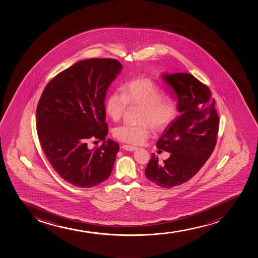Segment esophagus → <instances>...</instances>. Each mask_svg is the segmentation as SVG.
Returning a JSON list of instances; mask_svg holds the SVG:
<instances>
[{"mask_svg":"<svg viewBox=\"0 0 258 258\" xmlns=\"http://www.w3.org/2000/svg\"><path fill=\"white\" fill-rule=\"evenodd\" d=\"M122 149L128 151V152H134V151H136V150L137 149V147L130 146V145H123V146H122Z\"/></svg>","mask_w":258,"mask_h":258,"instance_id":"34e87169","label":"esophagus"}]
</instances>
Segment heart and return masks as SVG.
<instances>
[{"instance_id": "heart-1", "label": "heart", "mask_w": 258, "mask_h": 258, "mask_svg": "<svg viewBox=\"0 0 258 258\" xmlns=\"http://www.w3.org/2000/svg\"><path fill=\"white\" fill-rule=\"evenodd\" d=\"M127 105L142 107L140 121L143 124H123L114 131V136L125 143L141 145L149 138L151 126L160 131L169 126L177 113L176 102L171 95L161 93V88L151 79L138 78L125 83L122 93L115 91L109 96L105 110L113 121L122 118Z\"/></svg>"}]
</instances>
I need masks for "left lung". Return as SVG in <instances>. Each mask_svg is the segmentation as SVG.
Instances as JSON below:
<instances>
[{"instance_id":"1","label":"left lung","mask_w":258,"mask_h":258,"mask_svg":"<svg viewBox=\"0 0 258 258\" xmlns=\"http://www.w3.org/2000/svg\"><path fill=\"white\" fill-rule=\"evenodd\" d=\"M163 80L177 95L180 115L165 127L157 142L158 149L170 153L159 164L153 154L145 169L156 185L171 188L197 174L213 153L219 127L215 100L208 87L188 73H164Z\"/></svg>"}]
</instances>
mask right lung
I'll return each mask as SVG.
<instances>
[{
	"instance_id": "right-lung-1",
	"label": "right lung",
	"mask_w": 258,
	"mask_h": 258,
	"mask_svg": "<svg viewBox=\"0 0 258 258\" xmlns=\"http://www.w3.org/2000/svg\"><path fill=\"white\" fill-rule=\"evenodd\" d=\"M122 69L113 58L78 61L50 81L39 100L36 130L42 150L54 170L73 186H97L112 171L119 146L105 140V100ZM90 138L103 144L90 150Z\"/></svg>"
}]
</instances>
